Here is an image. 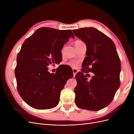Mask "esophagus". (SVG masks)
<instances>
[{
	"mask_svg": "<svg viewBox=\"0 0 134 134\" xmlns=\"http://www.w3.org/2000/svg\"><path fill=\"white\" fill-rule=\"evenodd\" d=\"M72 72H73L74 76H75V75H76V74L77 73V72H78V71H77L76 69H72Z\"/></svg>",
	"mask_w": 134,
	"mask_h": 134,
	"instance_id": "esophagus-1",
	"label": "esophagus"
}]
</instances>
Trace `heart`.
Returning <instances> with one entry per match:
<instances>
[{
    "label": "heart",
    "mask_w": 134,
    "mask_h": 134,
    "mask_svg": "<svg viewBox=\"0 0 134 134\" xmlns=\"http://www.w3.org/2000/svg\"><path fill=\"white\" fill-rule=\"evenodd\" d=\"M84 43V42L81 41V40H76L74 42V44H75V46L76 47H77L78 46H79V45H80L81 44H83ZM62 53H63V49L62 51ZM67 64L68 65H69L71 67H74V68H76L78 66V64H77L76 62H69L67 63Z\"/></svg>",
    "instance_id": "1"
}]
</instances>
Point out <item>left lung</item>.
<instances>
[{"label":"left lung","instance_id":"left-lung-1","mask_svg":"<svg viewBox=\"0 0 134 134\" xmlns=\"http://www.w3.org/2000/svg\"><path fill=\"white\" fill-rule=\"evenodd\" d=\"M72 32L87 46L82 71L75 75V103L80 108L99 111L112 102L120 87L121 62L116 46L110 38L95 28H82ZM89 72L95 74L90 81L83 75Z\"/></svg>","mask_w":134,"mask_h":134}]
</instances>
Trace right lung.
<instances>
[{
	"label": "right lung",
	"instance_id": "1",
	"mask_svg": "<svg viewBox=\"0 0 134 134\" xmlns=\"http://www.w3.org/2000/svg\"><path fill=\"white\" fill-rule=\"evenodd\" d=\"M70 37L74 38L70 30L41 27L23 42L15 75L19 94L31 107L46 109L58 104L61 91L73 73L60 65L55 74H50L48 66L62 62L61 51Z\"/></svg>",
	"mask_w": 134,
	"mask_h": 134
}]
</instances>
